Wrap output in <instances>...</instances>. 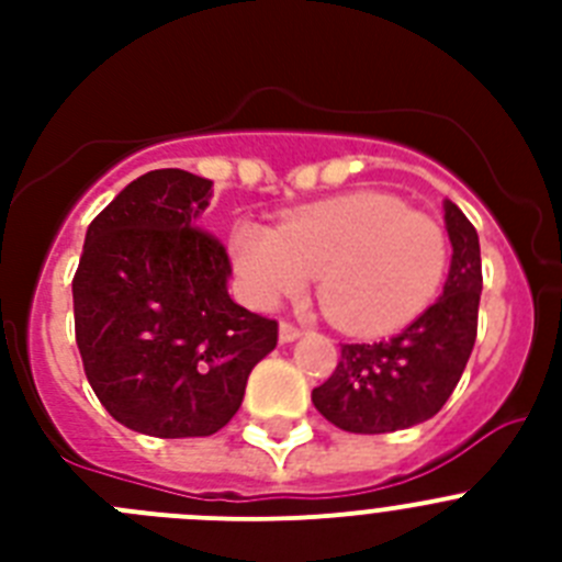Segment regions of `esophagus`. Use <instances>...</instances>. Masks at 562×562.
<instances>
[{
    "label": "esophagus",
    "instance_id": "esophagus-1",
    "mask_svg": "<svg viewBox=\"0 0 562 562\" xmlns=\"http://www.w3.org/2000/svg\"><path fill=\"white\" fill-rule=\"evenodd\" d=\"M278 337H281V342H292L301 337V329H297L295 324H290V321H281V326H278Z\"/></svg>",
    "mask_w": 562,
    "mask_h": 562
}]
</instances>
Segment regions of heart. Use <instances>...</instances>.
Masks as SVG:
<instances>
[{
  "mask_svg": "<svg viewBox=\"0 0 562 562\" xmlns=\"http://www.w3.org/2000/svg\"><path fill=\"white\" fill-rule=\"evenodd\" d=\"M231 256L247 297L276 306L317 276V301L337 329L389 335L436 301L448 272V236L428 213L382 191L342 193L290 213L276 231L241 222Z\"/></svg>",
  "mask_w": 562,
  "mask_h": 562,
  "instance_id": "obj_1",
  "label": "heart"
}]
</instances>
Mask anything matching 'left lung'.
Instances as JSON below:
<instances>
[{
  "label": "left lung",
  "mask_w": 562,
  "mask_h": 562,
  "mask_svg": "<svg viewBox=\"0 0 562 562\" xmlns=\"http://www.w3.org/2000/svg\"><path fill=\"white\" fill-rule=\"evenodd\" d=\"M453 258L445 292L400 335L380 342H342L340 362L312 391L315 408L349 434H394L430 419L459 385L479 331V233L445 200Z\"/></svg>",
  "instance_id": "1"
}]
</instances>
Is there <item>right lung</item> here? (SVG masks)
<instances>
[{"label":"right lung","instance_id":"1","mask_svg":"<svg viewBox=\"0 0 562 562\" xmlns=\"http://www.w3.org/2000/svg\"><path fill=\"white\" fill-rule=\"evenodd\" d=\"M213 182L180 168L128 182L89 225L72 278L87 380L146 436H213L236 416L278 324L227 295L231 258L200 216Z\"/></svg>","mask_w":562,"mask_h":562}]
</instances>
